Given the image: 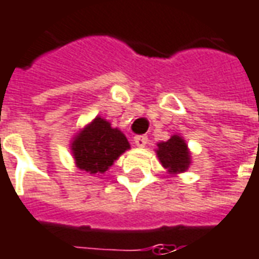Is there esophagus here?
Segmentation results:
<instances>
[{
	"label": "esophagus",
	"mask_w": 259,
	"mask_h": 259,
	"mask_svg": "<svg viewBox=\"0 0 259 259\" xmlns=\"http://www.w3.org/2000/svg\"><path fill=\"white\" fill-rule=\"evenodd\" d=\"M147 142L148 139L146 136H135V139H133V144L136 147H144L147 144Z\"/></svg>",
	"instance_id": "esophagus-1"
}]
</instances>
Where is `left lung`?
<instances>
[{
    "label": "left lung",
    "mask_w": 259,
    "mask_h": 259,
    "mask_svg": "<svg viewBox=\"0 0 259 259\" xmlns=\"http://www.w3.org/2000/svg\"><path fill=\"white\" fill-rule=\"evenodd\" d=\"M155 153L161 165L171 175L185 172L192 162V155L188 148V144L184 137L178 135L171 136L167 142L157 143Z\"/></svg>",
    "instance_id": "1"
}]
</instances>
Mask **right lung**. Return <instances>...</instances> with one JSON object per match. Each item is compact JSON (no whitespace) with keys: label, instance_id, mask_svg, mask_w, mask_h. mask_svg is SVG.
I'll use <instances>...</instances> for the list:
<instances>
[{"label":"right lung","instance_id":"1","mask_svg":"<svg viewBox=\"0 0 259 259\" xmlns=\"http://www.w3.org/2000/svg\"><path fill=\"white\" fill-rule=\"evenodd\" d=\"M70 147L77 168L91 175H101L129 150L130 144L123 132L97 116L74 136Z\"/></svg>","mask_w":259,"mask_h":259}]
</instances>
